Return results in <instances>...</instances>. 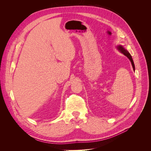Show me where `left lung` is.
<instances>
[{
	"mask_svg": "<svg viewBox=\"0 0 151 151\" xmlns=\"http://www.w3.org/2000/svg\"><path fill=\"white\" fill-rule=\"evenodd\" d=\"M117 48L123 54H124L125 56H127L128 58H129V60H130L131 63H132V67H133V69H134V70H135V65H134V61H133V59H132V57L131 56V55L130 54V53L128 52L127 50H125L124 48H123L122 46H121V45H119V46H118Z\"/></svg>",
	"mask_w": 151,
	"mask_h": 151,
	"instance_id": "left-lung-1",
	"label": "left lung"
}]
</instances>
